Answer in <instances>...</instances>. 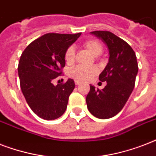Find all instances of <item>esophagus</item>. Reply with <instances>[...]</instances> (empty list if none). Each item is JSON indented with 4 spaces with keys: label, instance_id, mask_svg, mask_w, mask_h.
Wrapping results in <instances>:
<instances>
[{
    "label": "esophagus",
    "instance_id": "34e87169",
    "mask_svg": "<svg viewBox=\"0 0 156 156\" xmlns=\"http://www.w3.org/2000/svg\"><path fill=\"white\" fill-rule=\"evenodd\" d=\"M80 84H81V82L75 80V85H80Z\"/></svg>",
    "mask_w": 156,
    "mask_h": 156
}]
</instances>
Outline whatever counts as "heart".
<instances>
[{
	"mask_svg": "<svg viewBox=\"0 0 156 156\" xmlns=\"http://www.w3.org/2000/svg\"><path fill=\"white\" fill-rule=\"evenodd\" d=\"M83 47L87 49L94 56H97L102 53L103 45L98 40L90 39L83 43ZM75 58V50L73 46L69 47L65 53V59L67 63H72ZM98 73V69L96 67H84V66H76L69 71V76L74 80L83 81L90 80Z\"/></svg>",
	"mask_w": 156,
	"mask_h": 156,
	"instance_id": "heart-1",
	"label": "heart"
}]
</instances>
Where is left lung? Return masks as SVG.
Segmentation results:
<instances>
[{
	"instance_id": "1",
	"label": "left lung",
	"mask_w": 156,
	"mask_h": 156,
	"mask_svg": "<svg viewBox=\"0 0 156 156\" xmlns=\"http://www.w3.org/2000/svg\"><path fill=\"white\" fill-rule=\"evenodd\" d=\"M102 40L109 51L108 63L99 79L107 82L102 90L90 86L86 101L93 116L108 119L121 111L133 91L137 73L138 62L133 48L113 33L106 30L90 32Z\"/></svg>"
}]
</instances>
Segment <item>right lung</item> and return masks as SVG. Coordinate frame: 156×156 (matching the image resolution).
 <instances>
[{
	"label": "right lung",
	"instance_id": "obj_1",
	"mask_svg": "<svg viewBox=\"0 0 156 156\" xmlns=\"http://www.w3.org/2000/svg\"><path fill=\"white\" fill-rule=\"evenodd\" d=\"M80 35L45 34L30 43L22 53L18 67L21 90L29 107L40 118L55 120L66 112L74 81L69 78L54 86L52 80L61 75L66 49Z\"/></svg>",
	"mask_w": 156,
	"mask_h": 156
}]
</instances>
